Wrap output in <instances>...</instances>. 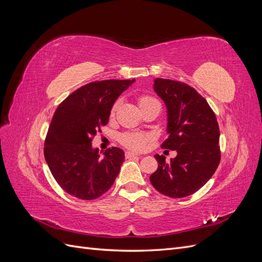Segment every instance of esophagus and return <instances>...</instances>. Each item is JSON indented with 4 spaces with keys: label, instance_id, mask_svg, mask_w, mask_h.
Returning a JSON list of instances; mask_svg holds the SVG:
<instances>
[{
    "label": "esophagus",
    "instance_id": "34e87169",
    "mask_svg": "<svg viewBox=\"0 0 262 262\" xmlns=\"http://www.w3.org/2000/svg\"><path fill=\"white\" fill-rule=\"evenodd\" d=\"M134 156H140L139 154L134 153V152H131V150H126L125 152V157L126 158H131V157H134Z\"/></svg>",
    "mask_w": 262,
    "mask_h": 262
}]
</instances>
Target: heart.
I'll return each instance as SVG.
<instances>
[{"instance_id": "1", "label": "heart", "mask_w": 262, "mask_h": 262, "mask_svg": "<svg viewBox=\"0 0 262 262\" xmlns=\"http://www.w3.org/2000/svg\"><path fill=\"white\" fill-rule=\"evenodd\" d=\"M156 100L154 97L149 96V95H140L138 97V101H139V105L142 108L143 106L147 105L148 102L150 101H154ZM119 101L117 100L115 104L113 105L112 108V114H114L116 112V109L118 107ZM150 141V137L146 133H140V132H128V133H124L120 137V142L121 143L129 147L131 149H136V150H142L146 147V145L149 143Z\"/></svg>"}]
</instances>
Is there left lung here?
I'll use <instances>...</instances> for the list:
<instances>
[{"instance_id": "8db88e82", "label": "left lung", "mask_w": 262, "mask_h": 262, "mask_svg": "<svg viewBox=\"0 0 262 262\" xmlns=\"http://www.w3.org/2000/svg\"><path fill=\"white\" fill-rule=\"evenodd\" d=\"M154 90L168 113V137L161 146L177 150V156L166 163L164 155H155L158 167L150 184L164 195L188 196L207 184L220 164L216 116L205 98L184 82L155 78Z\"/></svg>"}]
</instances>
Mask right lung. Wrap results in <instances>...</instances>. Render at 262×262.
<instances>
[{"instance_id":"add662e5","label":"right lung","mask_w":262,"mask_h":262,"mask_svg":"<svg viewBox=\"0 0 262 262\" xmlns=\"http://www.w3.org/2000/svg\"><path fill=\"white\" fill-rule=\"evenodd\" d=\"M133 82H91L69 95L55 109L43 153L53 178L70 195L91 201L114 185L124 161L123 150L108 148L100 157L98 148H92V141L108 123L115 100Z\"/></svg>"}]
</instances>
